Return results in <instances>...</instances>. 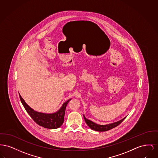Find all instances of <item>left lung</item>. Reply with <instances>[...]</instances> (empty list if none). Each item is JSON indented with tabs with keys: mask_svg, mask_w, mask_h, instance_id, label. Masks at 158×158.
Segmentation results:
<instances>
[{
	"mask_svg": "<svg viewBox=\"0 0 158 158\" xmlns=\"http://www.w3.org/2000/svg\"><path fill=\"white\" fill-rule=\"evenodd\" d=\"M83 116H84V120H85L86 124L91 128V130H94L96 131H100V132L106 131H108L109 130H111V129L116 127L118 125L120 124L125 118H124L123 119L115 122L114 123H112V124H109L107 125H99L96 124L95 123H93V121H91L88 119H87L84 115H83Z\"/></svg>",
	"mask_w": 158,
	"mask_h": 158,
	"instance_id": "8db88e82",
	"label": "left lung"
}]
</instances>
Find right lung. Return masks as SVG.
Instances as JSON below:
<instances>
[{"label": "right lung", "mask_w": 158, "mask_h": 158, "mask_svg": "<svg viewBox=\"0 0 158 158\" xmlns=\"http://www.w3.org/2000/svg\"><path fill=\"white\" fill-rule=\"evenodd\" d=\"M20 100L26 111L34 121L40 126L49 129H56L59 128L64 121V116L67 104L71 100L65 102L57 112L53 114H44L34 110L30 107L19 94Z\"/></svg>", "instance_id": "obj_1"}]
</instances>
